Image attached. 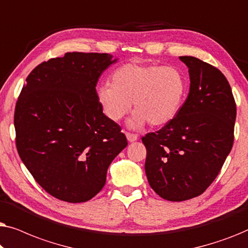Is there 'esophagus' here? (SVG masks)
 I'll return each mask as SVG.
<instances>
[{
    "label": "esophagus",
    "mask_w": 248,
    "mask_h": 248,
    "mask_svg": "<svg viewBox=\"0 0 248 248\" xmlns=\"http://www.w3.org/2000/svg\"><path fill=\"white\" fill-rule=\"evenodd\" d=\"M126 138L128 142H134L138 140V135L133 133H126Z\"/></svg>",
    "instance_id": "obj_1"
}]
</instances>
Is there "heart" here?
<instances>
[{"mask_svg": "<svg viewBox=\"0 0 248 248\" xmlns=\"http://www.w3.org/2000/svg\"><path fill=\"white\" fill-rule=\"evenodd\" d=\"M187 93L185 74L176 66L130 62L111 74V84L97 89V99L104 114L117 122L133 104L135 113L128 126L142 127L147 123L161 126L177 116Z\"/></svg>", "mask_w": 248, "mask_h": 248, "instance_id": "obj_1", "label": "heart"}]
</instances>
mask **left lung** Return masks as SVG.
Wrapping results in <instances>:
<instances>
[{
  "label": "left lung",
  "mask_w": 248,
  "mask_h": 248,
  "mask_svg": "<svg viewBox=\"0 0 248 248\" xmlns=\"http://www.w3.org/2000/svg\"><path fill=\"white\" fill-rule=\"evenodd\" d=\"M189 93L177 116L142 138L145 174L162 199L181 202L201 195L218 176L233 143L236 103L226 77L193 56Z\"/></svg>",
  "instance_id": "obj_1"
}]
</instances>
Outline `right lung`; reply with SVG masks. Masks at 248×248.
<instances>
[{
  "instance_id": "1",
  "label": "right lung",
  "mask_w": 248,
  "mask_h": 248,
  "mask_svg": "<svg viewBox=\"0 0 248 248\" xmlns=\"http://www.w3.org/2000/svg\"><path fill=\"white\" fill-rule=\"evenodd\" d=\"M116 61L106 53H66L27 77L15 110L16 150L54 198L89 201L127 145L120 125L103 113L97 99L98 80Z\"/></svg>"
}]
</instances>
